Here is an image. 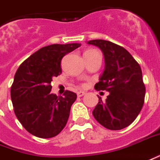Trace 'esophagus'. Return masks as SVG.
<instances>
[{"label": "esophagus", "instance_id": "esophagus-1", "mask_svg": "<svg viewBox=\"0 0 160 160\" xmlns=\"http://www.w3.org/2000/svg\"><path fill=\"white\" fill-rule=\"evenodd\" d=\"M85 94H86V92L82 91H80L77 92V95H78V97H82V96H84Z\"/></svg>", "mask_w": 160, "mask_h": 160}]
</instances>
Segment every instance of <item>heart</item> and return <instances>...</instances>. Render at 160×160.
I'll return each mask as SVG.
<instances>
[{"mask_svg": "<svg viewBox=\"0 0 160 160\" xmlns=\"http://www.w3.org/2000/svg\"><path fill=\"white\" fill-rule=\"evenodd\" d=\"M95 50H93V49H90V50H88L87 52H85L84 54H87V53H92V52H94Z\"/></svg>", "mask_w": 160, "mask_h": 160, "instance_id": "1", "label": "heart"}]
</instances>
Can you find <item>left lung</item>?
<instances>
[{
	"label": "left lung",
	"instance_id": "left-lung-1",
	"mask_svg": "<svg viewBox=\"0 0 160 160\" xmlns=\"http://www.w3.org/2000/svg\"><path fill=\"white\" fill-rule=\"evenodd\" d=\"M88 43L98 47L105 58V69L94 88L109 92L106 101L98 96L92 115L107 129L121 130L134 121L144 105L146 88L140 66L127 49L111 41Z\"/></svg>",
	"mask_w": 160,
	"mask_h": 160
}]
</instances>
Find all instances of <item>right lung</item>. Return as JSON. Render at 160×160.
I'll return each mask as SVG.
<instances>
[{
    "label": "right lung",
    "instance_id": "right-lung-1",
    "mask_svg": "<svg viewBox=\"0 0 160 160\" xmlns=\"http://www.w3.org/2000/svg\"><path fill=\"white\" fill-rule=\"evenodd\" d=\"M80 46H47L28 57L17 69L11 87V99L17 119L31 134L53 138L66 126L77 95L68 90L63 97L51 93V81L61 73L62 58Z\"/></svg>",
    "mask_w": 160,
    "mask_h": 160
}]
</instances>
